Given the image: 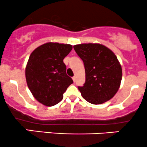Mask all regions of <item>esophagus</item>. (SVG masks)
<instances>
[{
  "label": "esophagus",
  "instance_id": "34e87169",
  "mask_svg": "<svg viewBox=\"0 0 147 147\" xmlns=\"http://www.w3.org/2000/svg\"><path fill=\"white\" fill-rule=\"evenodd\" d=\"M72 79H73L74 82V83H75V82H76V76H74L73 78H72Z\"/></svg>",
  "mask_w": 147,
  "mask_h": 147
}]
</instances>
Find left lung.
I'll list each match as a JSON object with an SVG mask.
<instances>
[{
	"instance_id": "8db88e82",
	"label": "left lung",
	"mask_w": 147,
	"mask_h": 147,
	"mask_svg": "<svg viewBox=\"0 0 147 147\" xmlns=\"http://www.w3.org/2000/svg\"><path fill=\"white\" fill-rule=\"evenodd\" d=\"M83 61L86 82L78 86L82 97L92 105L111 99L120 88L122 68L110 49L99 43H84L74 46Z\"/></svg>"
}]
</instances>
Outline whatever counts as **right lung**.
<instances>
[{
	"mask_svg": "<svg viewBox=\"0 0 147 147\" xmlns=\"http://www.w3.org/2000/svg\"><path fill=\"white\" fill-rule=\"evenodd\" d=\"M71 50L69 44L50 42L38 47L30 55L25 70L26 83L33 96L43 105L59 103L73 83L63 61Z\"/></svg>",
	"mask_w": 147,
	"mask_h": 147,
	"instance_id": "add662e5",
	"label": "right lung"
}]
</instances>
